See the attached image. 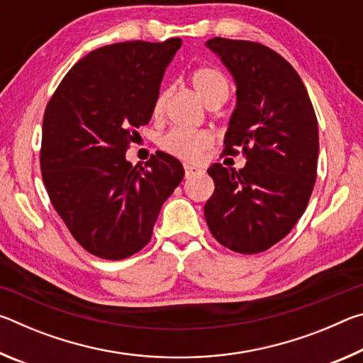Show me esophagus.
Here are the masks:
<instances>
[{
    "label": "esophagus",
    "mask_w": 363,
    "mask_h": 363,
    "mask_svg": "<svg viewBox=\"0 0 363 363\" xmlns=\"http://www.w3.org/2000/svg\"><path fill=\"white\" fill-rule=\"evenodd\" d=\"M184 171H186V177H194L196 174H201L203 173V169L199 168V167H194V164H184Z\"/></svg>",
    "instance_id": "obj_1"
}]
</instances>
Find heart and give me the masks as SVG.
Instances as JSON below:
<instances>
[{"label": "heart", "mask_w": 363, "mask_h": 363, "mask_svg": "<svg viewBox=\"0 0 363 363\" xmlns=\"http://www.w3.org/2000/svg\"><path fill=\"white\" fill-rule=\"evenodd\" d=\"M192 84L195 93L201 97L206 106L211 101L224 99L229 94V82L220 70L214 67H199L192 73ZM169 89H162L153 102V116H160L163 112L164 102ZM213 145V136L208 131H182L173 130L160 139V147L169 155L181 158L184 162H195L201 153Z\"/></svg>", "instance_id": "heart-1"}]
</instances>
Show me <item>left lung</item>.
<instances>
[{
  "mask_svg": "<svg viewBox=\"0 0 363 363\" xmlns=\"http://www.w3.org/2000/svg\"><path fill=\"white\" fill-rule=\"evenodd\" d=\"M237 86L224 152L242 147L247 164L208 168L214 192L205 203L213 237L235 253L255 255L286 237L303 216L317 177L318 126L296 70L253 41L211 38Z\"/></svg>",
  "mask_w": 363,
  "mask_h": 363,
  "instance_id": "1",
  "label": "left lung"
}]
</instances>
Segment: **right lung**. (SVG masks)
I'll use <instances>...</instances> for the list:
<instances>
[{"instance_id":"1","label":"right lung","mask_w":363,"mask_h":363,"mask_svg":"<svg viewBox=\"0 0 363 363\" xmlns=\"http://www.w3.org/2000/svg\"><path fill=\"white\" fill-rule=\"evenodd\" d=\"M181 43L125 41L91 51L46 106L40 162L49 200L73 238L102 259H125L149 243L162 205L184 177L179 160L164 152L144 168L125 157L152 118Z\"/></svg>"}]
</instances>
